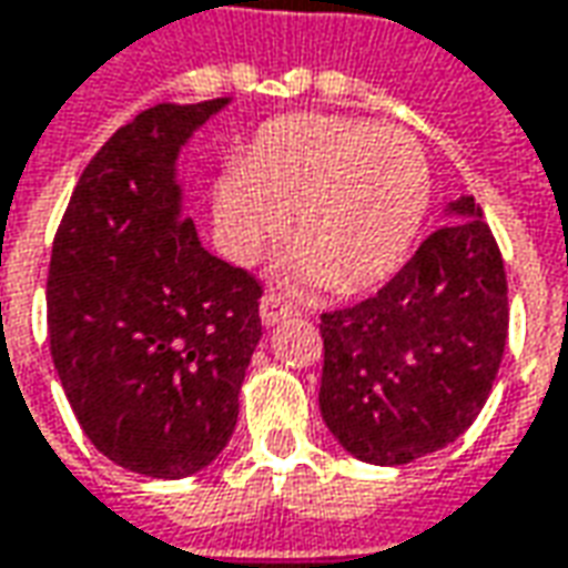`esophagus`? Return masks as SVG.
Segmentation results:
<instances>
[{
  "mask_svg": "<svg viewBox=\"0 0 568 568\" xmlns=\"http://www.w3.org/2000/svg\"><path fill=\"white\" fill-rule=\"evenodd\" d=\"M293 306L284 300V296H277V293H265L262 300H258V315H262V325H277V322H284V318H291Z\"/></svg>",
  "mask_w": 568,
  "mask_h": 568,
  "instance_id": "1",
  "label": "esophagus"
}]
</instances>
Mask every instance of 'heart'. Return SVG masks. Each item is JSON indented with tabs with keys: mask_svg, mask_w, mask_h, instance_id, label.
<instances>
[{
	"mask_svg": "<svg viewBox=\"0 0 568 568\" xmlns=\"http://www.w3.org/2000/svg\"><path fill=\"white\" fill-rule=\"evenodd\" d=\"M432 200L425 152L399 128L337 115L265 124L224 165L212 196L224 253L250 262L287 224L277 262L291 284L356 293L397 272Z\"/></svg>",
	"mask_w": 568,
	"mask_h": 568,
	"instance_id": "b5f03b06",
	"label": "heart"
}]
</instances>
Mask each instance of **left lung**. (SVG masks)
I'll use <instances>...</instances> for the list:
<instances>
[{
	"label": "left lung",
	"mask_w": 568,
	"mask_h": 568,
	"mask_svg": "<svg viewBox=\"0 0 568 568\" xmlns=\"http://www.w3.org/2000/svg\"><path fill=\"white\" fill-rule=\"evenodd\" d=\"M444 222L375 296L322 315V418L363 463L403 466L453 444L504 359L497 240L471 196L453 200Z\"/></svg>",
	"instance_id": "left-lung-1"
}]
</instances>
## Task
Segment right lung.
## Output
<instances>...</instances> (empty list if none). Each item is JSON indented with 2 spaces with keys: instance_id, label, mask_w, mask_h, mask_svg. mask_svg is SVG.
<instances>
[{
  "instance_id": "obj_1",
  "label": "right lung",
  "mask_w": 568,
  "mask_h": 568,
  "mask_svg": "<svg viewBox=\"0 0 568 568\" xmlns=\"http://www.w3.org/2000/svg\"><path fill=\"white\" fill-rule=\"evenodd\" d=\"M231 99L155 105L83 169L52 243L49 349L83 435L121 469L186 478L234 435L262 287L184 215L178 155Z\"/></svg>"
}]
</instances>
